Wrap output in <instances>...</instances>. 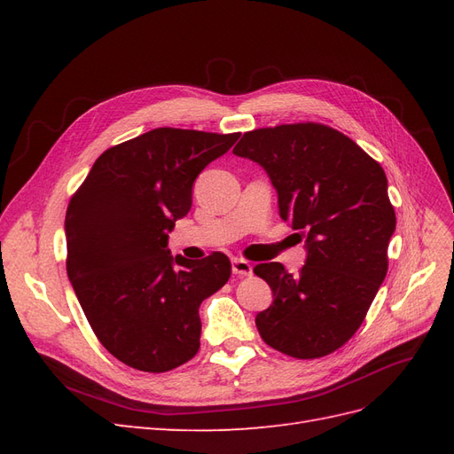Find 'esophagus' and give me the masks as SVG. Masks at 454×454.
<instances>
[{"instance_id": "34e87169", "label": "esophagus", "mask_w": 454, "mask_h": 454, "mask_svg": "<svg viewBox=\"0 0 454 454\" xmlns=\"http://www.w3.org/2000/svg\"><path fill=\"white\" fill-rule=\"evenodd\" d=\"M232 274H239V277H252V263L246 259H232Z\"/></svg>"}]
</instances>
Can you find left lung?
<instances>
[{
  "mask_svg": "<svg viewBox=\"0 0 454 454\" xmlns=\"http://www.w3.org/2000/svg\"><path fill=\"white\" fill-rule=\"evenodd\" d=\"M232 153L267 170L280 217L309 252L297 277L280 263L254 267L274 297L255 316L261 339L299 360L335 352L358 332L387 277L395 229L387 174L348 136L310 121L244 132Z\"/></svg>",
  "mask_w": 454,
  "mask_h": 454,
  "instance_id": "left-lung-1",
  "label": "left lung"
}]
</instances>
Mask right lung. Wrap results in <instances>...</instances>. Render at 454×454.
Wrapping results in <instances>:
<instances>
[{"label": "right lung", "mask_w": 454, "mask_h": 454, "mask_svg": "<svg viewBox=\"0 0 454 454\" xmlns=\"http://www.w3.org/2000/svg\"><path fill=\"white\" fill-rule=\"evenodd\" d=\"M240 132L162 127L106 149L66 212V269L94 335L119 362L164 373L199 352V307L223 287L222 252L176 259L168 231L204 167Z\"/></svg>", "instance_id": "add662e5"}]
</instances>
